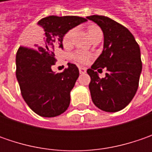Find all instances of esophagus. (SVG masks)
<instances>
[{"instance_id": "esophagus-1", "label": "esophagus", "mask_w": 152, "mask_h": 152, "mask_svg": "<svg viewBox=\"0 0 152 152\" xmlns=\"http://www.w3.org/2000/svg\"><path fill=\"white\" fill-rule=\"evenodd\" d=\"M79 69V73H85V72H86V68H85V67H80Z\"/></svg>"}]
</instances>
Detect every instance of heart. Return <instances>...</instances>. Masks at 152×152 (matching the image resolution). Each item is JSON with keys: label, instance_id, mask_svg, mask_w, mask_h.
I'll return each instance as SVG.
<instances>
[{"label": "heart", "instance_id": "heart-1", "mask_svg": "<svg viewBox=\"0 0 152 152\" xmlns=\"http://www.w3.org/2000/svg\"><path fill=\"white\" fill-rule=\"evenodd\" d=\"M98 33H102V30L96 25H90L88 27V34H89V36L91 37H91H93L95 34H96ZM73 37H74V29L72 28V29L67 30L62 36V39H61L62 45L65 48L71 47L73 43ZM91 55L90 53L82 51V50H76L72 54V59L75 62L79 63V64L88 63L91 60Z\"/></svg>", "mask_w": 152, "mask_h": 152}]
</instances>
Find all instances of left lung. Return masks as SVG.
Listing matches in <instances>:
<instances>
[{
  "label": "left lung",
  "mask_w": 152,
  "mask_h": 152,
  "mask_svg": "<svg viewBox=\"0 0 152 152\" xmlns=\"http://www.w3.org/2000/svg\"><path fill=\"white\" fill-rule=\"evenodd\" d=\"M87 18L101 27L104 34L102 53L87 70L91 99L102 111L118 112L129 105L138 90L142 70L140 46L130 31L118 22L100 15ZM102 68L108 72L104 79L95 71Z\"/></svg>",
  "instance_id": "8db88e82"
}]
</instances>
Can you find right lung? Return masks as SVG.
<instances>
[{
	"mask_svg": "<svg viewBox=\"0 0 152 152\" xmlns=\"http://www.w3.org/2000/svg\"><path fill=\"white\" fill-rule=\"evenodd\" d=\"M87 21L77 16H49L39 21L28 46H20L16 56V76L21 94L28 106L41 117L63 113L70 104V91L79 78V68L68 64L62 73H55V51L62 48V36L67 30Z\"/></svg>",
	"mask_w": 152,
	"mask_h": 152,
	"instance_id": "obj_1",
	"label": "right lung"
}]
</instances>
